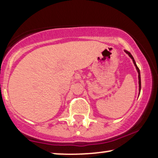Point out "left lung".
Segmentation results:
<instances>
[{"label":"left lung","instance_id":"1","mask_svg":"<svg viewBox=\"0 0 158 158\" xmlns=\"http://www.w3.org/2000/svg\"><path fill=\"white\" fill-rule=\"evenodd\" d=\"M125 52H126L127 54H128V55L131 58V60H132L134 64H135V67H136V69H137V73H138V78H139V94H140V90H141V78H140L139 69V68H138V67L137 66V64H136V62H135V60H134V57H132V55H131V53L129 52L126 51V50H125Z\"/></svg>","mask_w":158,"mask_h":158}]
</instances>
